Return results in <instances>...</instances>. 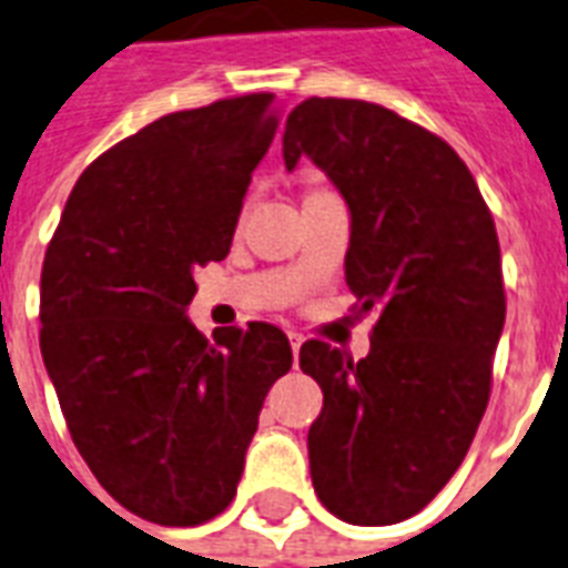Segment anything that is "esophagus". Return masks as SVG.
<instances>
[{"mask_svg":"<svg viewBox=\"0 0 568 568\" xmlns=\"http://www.w3.org/2000/svg\"><path fill=\"white\" fill-rule=\"evenodd\" d=\"M288 342H292V354H294V361H297V352H301L303 336L297 331H288Z\"/></svg>","mask_w":568,"mask_h":568,"instance_id":"obj_1","label":"esophagus"}]
</instances>
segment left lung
<instances>
[{
  "instance_id": "8db88e82",
  "label": "left lung",
  "mask_w": 568,
  "mask_h": 568,
  "mask_svg": "<svg viewBox=\"0 0 568 568\" xmlns=\"http://www.w3.org/2000/svg\"><path fill=\"white\" fill-rule=\"evenodd\" d=\"M283 158H310L342 193L345 283L357 313L378 315L357 363L301 345L324 393L306 438L315 495L348 525H396L447 486L486 414L506 318L495 220L465 160L378 103L303 101Z\"/></svg>"
}]
</instances>
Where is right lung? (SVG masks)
<instances>
[{
  "mask_svg": "<svg viewBox=\"0 0 568 568\" xmlns=\"http://www.w3.org/2000/svg\"><path fill=\"white\" fill-rule=\"evenodd\" d=\"M274 94L169 112L73 184L41 271V354L73 444L128 513L163 527L232 504L271 384L280 327L207 339L190 324L199 267L226 258Z\"/></svg>",
  "mask_w": 568,
  "mask_h": 568,
  "instance_id": "right-lung-1",
  "label": "right lung"
}]
</instances>
